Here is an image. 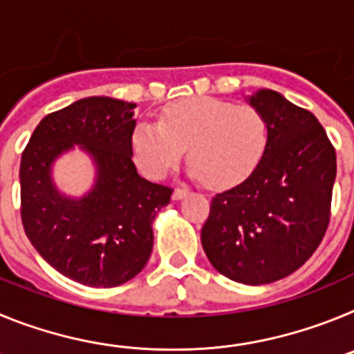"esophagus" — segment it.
Instances as JSON below:
<instances>
[{"label": "esophagus", "mask_w": 354, "mask_h": 354, "mask_svg": "<svg viewBox=\"0 0 354 354\" xmlns=\"http://www.w3.org/2000/svg\"><path fill=\"white\" fill-rule=\"evenodd\" d=\"M186 195H187V189H184V187H175L171 198H174V200H183Z\"/></svg>", "instance_id": "1"}]
</instances>
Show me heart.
<instances>
[{
  "label": "heart",
  "instance_id": "obj_1",
  "mask_svg": "<svg viewBox=\"0 0 354 354\" xmlns=\"http://www.w3.org/2000/svg\"><path fill=\"white\" fill-rule=\"evenodd\" d=\"M270 127L261 109L216 97L180 99L161 111L159 122L140 120L131 134L134 161L161 179L187 149L189 174L214 189L237 186L257 168Z\"/></svg>",
  "mask_w": 354,
  "mask_h": 354
}]
</instances>
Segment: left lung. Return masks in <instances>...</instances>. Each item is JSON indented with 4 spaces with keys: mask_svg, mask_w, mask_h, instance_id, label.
Masks as SVG:
<instances>
[{
    "mask_svg": "<svg viewBox=\"0 0 354 354\" xmlns=\"http://www.w3.org/2000/svg\"><path fill=\"white\" fill-rule=\"evenodd\" d=\"M270 138L248 179L211 200L202 246L223 277L262 286L301 268L330 223L335 149L317 118L274 90L248 97Z\"/></svg>",
    "mask_w": 354,
    "mask_h": 354,
    "instance_id": "1",
    "label": "left lung"
}]
</instances>
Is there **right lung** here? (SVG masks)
<instances>
[{
	"mask_svg": "<svg viewBox=\"0 0 354 354\" xmlns=\"http://www.w3.org/2000/svg\"><path fill=\"white\" fill-rule=\"evenodd\" d=\"M134 102L86 97L44 117L21 158V220L31 245L56 271L90 287H117L145 268L152 221L171 187L140 177L133 162ZM81 145L96 162V184L81 199L55 189L50 167Z\"/></svg>",
	"mask_w": 354,
	"mask_h": 354,
	"instance_id": "1",
	"label": "right lung"
}]
</instances>
